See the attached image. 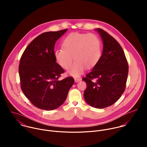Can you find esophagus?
<instances>
[{
	"mask_svg": "<svg viewBox=\"0 0 147 147\" xmlns=\"http://www.w3.org/2000/svg\"><path fill=\"white\" fill-rule=\"evenodd\" d=\"M81 79L80 78H78V77H75V78H74V81H75L76 82H77L81 81Z\"/></svg>",
	"mask_w": 147,
	"mask_h": 147,
	"instance_id": "esophagus-1",
	"label": "esophagus"
}]
</instances>
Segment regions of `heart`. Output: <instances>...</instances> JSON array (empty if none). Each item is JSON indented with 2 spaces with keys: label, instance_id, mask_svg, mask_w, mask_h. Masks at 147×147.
Masks as SVG:
<instances>
[{
  "label": "heart",
  "instance_id": "obj_1",
  "mask_svg": "<svg viewBox=\"0 0 147 147\" xmlns=\"http://www.w3.org/2000/svg\"><path fill=\"white\" fill-rule=\"evenodd\" d=\"M62 48L55 51V57L58 63L65 69H69V74L79 76L85 69L94 66L101 55L100 42L93 34L73 32L68 35L62 42Z\"/></svg>",
  "mask_w": 147,
  "mask_h": 147
}]
</instances>
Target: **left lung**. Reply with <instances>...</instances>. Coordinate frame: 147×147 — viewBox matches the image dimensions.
Returning a JSON list of instances; mask_svg holds the SVG:
<instances>
[{"label":"left lung","instance_id":"8db88e82","mask_svg":"<svg viewBox=\"0 0 147 147\" xmlns=\"http://www.w3.org/2000/svg\"><path fill=\"white\" fill-rule=\"evenodd\" d=\"M103 42L102 54L86 77L84 97L89 105L102 109L111 106L124 91L129 67L124 51L117 41L106 31L95 30Z\"/></svg>","mask_w":147,"mask_h":147}]
</instances>
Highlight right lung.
<instances>
[{
  "label": "right lung",
  "instance_id": "1",
  "mask_svg": "<svg viewBox=\"0 0 147 147\" xmlns=\"http://www.w3.org/2000/svg\"><path fill=\"white\" fill-rule=\"evenodd\" d=\"M67 29L41 34L27 46L20 59L19 76L25 96L34 105L43 110L59 108L65 101L74 82L68 77L59 78L64 70L56 63V42Z\"/></svg>",
  "mask_w": 147,
  "mask_h": 147
}]
</instances>
